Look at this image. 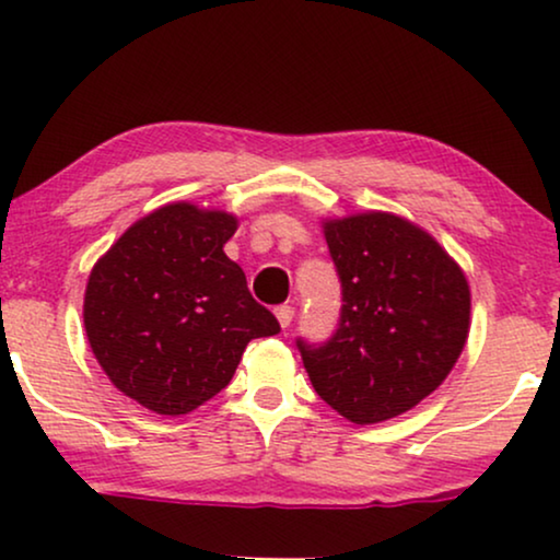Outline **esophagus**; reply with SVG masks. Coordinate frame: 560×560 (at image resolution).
Listing matches in <instances>:
<instances>
[{
    "instance_id": "obj_1",
    "label": "esophagus",
    "mask_w": 560,
    "mask_h": 560,
    "mask_svg": "<svg viewBox=\"0 0 560 560\" xmlns=\"http://www.w3.org/2000/svg\"><path fill=\"white\" fill-rule=\"evenodd\" d=\"M275 316H278L282 328H288L290 324H293L295 308H293V305H278V308H275Z\"/></svg>"
}]
</instances>
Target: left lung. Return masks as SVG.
<instances>
[{
    "mask_svg": "<svg viewBox=\"0 0 560 560\" xmlns=\"http://www.w3.org/2000/svg\"><path fill=\"white\" fill-rule=\"evenodd\" d=\"M341 316L320 347L298 339L316 393L357 425L382 423L433 393L469 336L462 267L408 219L366 211L324 221Z\"/></svg>",
    "mask_w": 560,
    "mask_h": 560,
    "instance_id": "obj_1",
    "label": "left lung"
}]
</instances>
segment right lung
Here are the masks:
<instances>
[{"label": "right lung", "mask_w": 560, "mask_h": 560, "mask_svg": "<svg viewBox=\"0 0 560 560\" xmlns=\"http://www.w3.org/2000/svg\"><path fill=\"white\" fill-rule=\"evenodd\" d=\"M236 217L178 201L135 221L89 275L83 326L112 385L158 416H186L232 382L278 318L224 255Z\"/></svg>", "instance_id": "right-lung-1"}]
</instances>
